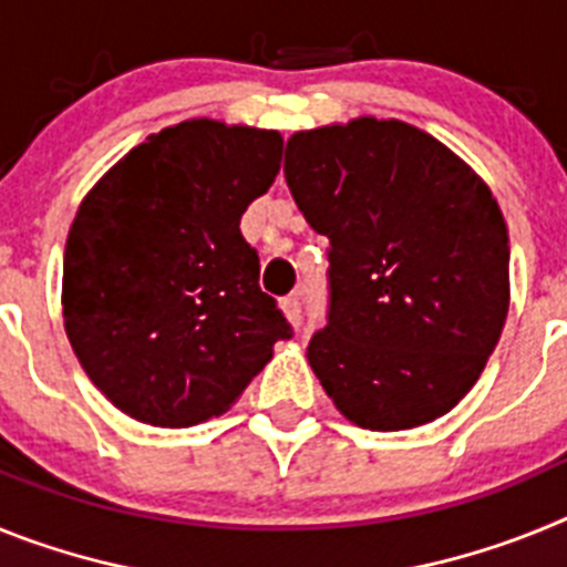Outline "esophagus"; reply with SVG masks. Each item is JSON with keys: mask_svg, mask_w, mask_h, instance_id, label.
<instances>
[{"mask_svg": "<svg viewBox=\"0 0 567 567\" xmlns=\"http://www.w3.org/2000/svg\"><path fill=\"white\" fill-rule=\"evenodd\" d=\"M280 309L287 315V320L295 329L300 327V295H289V298L280 300Z\"/></svg>", "mask_w": 567, "mask_h": 567, "instance_id": "34e87169", "label": "esophagus"}]
</instances>
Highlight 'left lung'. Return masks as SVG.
Listing matches in <instances>:
<instances>
[{"mask_svg": "<svg viewBox=\"0 0 567 567\" xmlns=\"http://www.w3.org/2000/svg\"><path fill=\"white\" fill-rule=\"evenodd\" d=\"M284 175L327 235L329 323L309 365L346 420L403 432L452 412L508 315L503 209L457 153L398 118L289 135Z\"/></svg>", "mask_w": 567, "mask_h": 567, "instance_id": "1", "label": "left lung"}]
</instances>
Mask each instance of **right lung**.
Masks as SVG:
<instances>
[{
  "instance_id": "obj_1",
  "label": "right lung",
  "mask_w": 567,
  "mask_h": 567,
  "mask_svg": "<svg viewBox=\"0 0 567 567\" xmlns=\"http://www.w3.org/2000/svg\"><path fill=\"white\" fill-rule=\"evenodd\" d=\"M280 150L278 130L187 118L135 144L79 204L64 332L118 412L158 429L207 423L292 334L240 235Z\"/></svg>"
}]
</instances>
